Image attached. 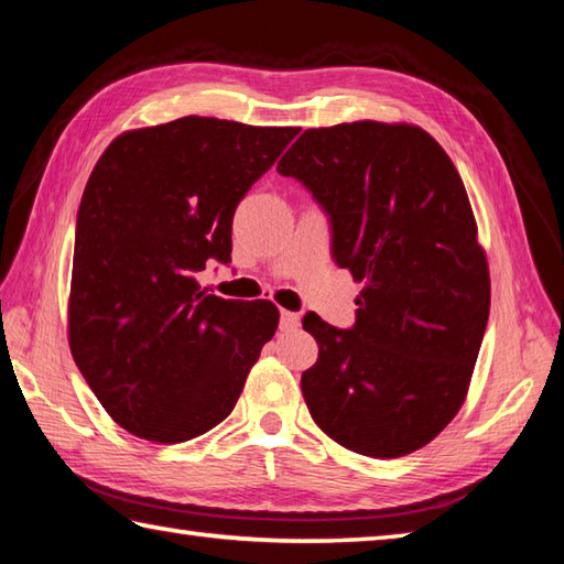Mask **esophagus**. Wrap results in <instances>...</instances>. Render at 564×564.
Instances as JSON below:
<instances>
[{
	"label": "esophagus",
	"instance_id": "esophagus-1",
	"mask_svg": "<svg viewBox=\"0 0 564 564\" xmlns=\"http://www.w3.org/2000/svg\"><path fill=\"white\" fill-rule=\"evenodd\" d=\"M297 325H301V315L281 310V329H297Z\"/></svg>",
	"mask_w": 564,
	"mask_h": 564
}]
</instances>
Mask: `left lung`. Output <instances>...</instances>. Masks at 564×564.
Segmentation results:
<instances>
[{
	"instance_id": "obj_1",
	"label": "left lung",
	"mask_w": 564,
	"mask_h": 564,
	"mask_svg": "<svg viewBox=\"0 0 564 564\" xmlns=\"http://www.w3.org/2000/svg\"><path fill=\"white\" fill-rule=\"evenodd\" d=\"M329 213L332 254L364 283L354 329L307 313L315 424L370 458L424 448L458 414L489 317V267L455 164L414 123L310 128L279 162Z\"/></svg>"
}]
</instances>
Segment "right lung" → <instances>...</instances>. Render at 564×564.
Returning <instances> with one entry per match:
<instances>
[{"label":"right lung","instance_id":"add662e5","mask_svg":"<svg viewBox=\"0 0 564 564\" xmlns=\"http://www.w3.org/2000/svg\"><path fill=\"white\" fill-rule=\"evenodd\" d=\"M301 128L206 116L126 130L104 150L77 213L67 301L72 358L118 426L184 443L235 410L271 301H225L196 281L230 261L232 215Z\"/></svg>","mask_w":564,"mask_h":564}]
</instances>
